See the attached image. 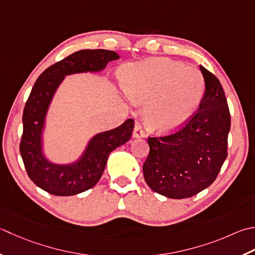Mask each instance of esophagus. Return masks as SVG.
Segmentation results:
<instances>
[{
  "mask_svg": "<svg viewBox=\"0 0 255 255\" xmlns=\"http://www.w3.org/2000/svg\"><path fill=\"white\" fill-rule=\"evenodd\" d=\"M132 137L133 138H142V137H144V131L142 130L141 125L139 123H136V125H134V128H133V131H132Z\"/></svg>",
  "mask_w": 255,
  "mask_h": 255,
  "instance_id": "esophagus-1",
  "label": "esophagus"
}]
</instances>
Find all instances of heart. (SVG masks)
<instances>
[{"label": "heart", "instance_id": "heart-1", "mask_svg": "<svg viewBox=\"0 0 255 255\" xmlns=\"http://www.w3.org/2000/svg\"><path fill=\"white\" fill-rule=\"evenodd\" d=\"M125 94L144 103L143 122L149 131L168 134L180 130L200 106L204 81L197 68L164 57L127 64L119 73Z\"/></svg>", "mask_w": 255, "mask_h": 255}]
</instances>
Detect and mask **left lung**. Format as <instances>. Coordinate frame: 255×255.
I'll return each mask as SVG.
<instances>
[{
  "mask_svg": "<svg viewBox=\"0 0 255 255\" xmlns=\"http://www.w3.org/2000/svg\"><path fill=\"white\" fill-rule=\"evenodd\" d=\"M206 85L198 113L178 132L148 138L142 166L149 188L171 199H186L216 180L228 156L231 119L219 79L200 65Z\"/></svg>",
  "mask_w": 255,
  "mask_h": 255,
  "instance_id": "obj_1",
  "label": "left lung"
}]
</instances>
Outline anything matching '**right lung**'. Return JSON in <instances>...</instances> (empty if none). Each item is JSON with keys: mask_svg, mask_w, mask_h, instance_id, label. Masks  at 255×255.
Instances as JSON below:
<instances>
[{"mask_svg": "<svg viewBox=\"0 0 255 255\" xmlns=\"http://www.w3.org/2000/svg\"><path fill=\"white\" fill-rule=\"evenodd\" d=\"M118 58L117 53L107 49H81L45 69L34 84L23 112L19 151L28 177L44 191L66 197L93 188L101 179L111 152L131 138L134 122L129 118L119 127L93 136L83 153L72 162H54L44 151L47 113L65 77L99 73Z\"/></svg>", "mask_w": 255, "mask_h": 255, "instance_id": "right-lung-1", "label": "right lung"}]
</instances>
